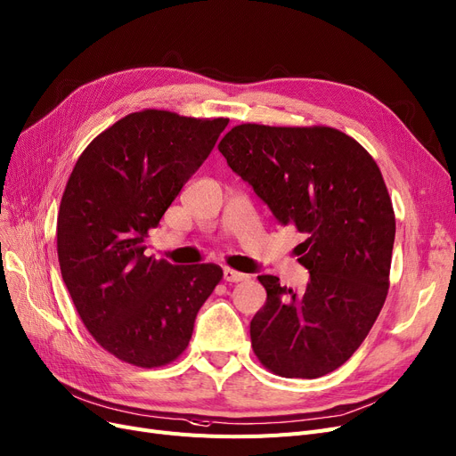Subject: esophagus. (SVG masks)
Wrapping results in <instances>:
<instances>
[{"instance_id":"obj_1","label":"esophagus","mask_w":456,"mask_h":456,"mask_svg":"<svg viewBox=\"0 0 456 456\" xmlns=\"http://www.w3.org/2000/svg\"><path fill=\"white\" fill-rule=\"evenodd\" d=\"M224 278H225L227 281H244V280H248V274L239 273V271H232V268L225 266V268H224Z\"/></svg>"}]
</instances>
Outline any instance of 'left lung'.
Instances as JSON below:
<instances>
[{
  "label": "left lung",
  "instance_id": "8db88e82",
  "mask_svg": "<svg viewBox=\"0 0 456 456\" xmlns=\"http://www.w3.org/2000/svg\"><path fill=\"white\" fill-rule=\"evenodd\" d=\"M229 167L281 225L298 231L306 289L263 274L265 306L249 323L261 364L281 378H322L342 366L389 291L395 210L374 158L327 127L234 126L219 142Z\"/></svg>",
  "mask_w": 456,
  "mask_h": 456
}]
</instances>
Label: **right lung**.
<instances>
[{
  "instance_id": "obj_1",
  "label": "right lung",
  "mask_w": 456,
  "mask_h": 456,
  "mask_svg": "<svg viewBox=\"0 0 456 456\" xmlns=\"http://www.w3.org/2000/svg\"><path fill=\"white\" fill-rule=\"evenodd\" d=\"M227 124L156 109L127 114L86 146L67 180L56 227L61 278L84 327L116 359L141 368L178 359L224 276L214 263L146 257L142 242Z\"/></svg>"
}]
</instances>
